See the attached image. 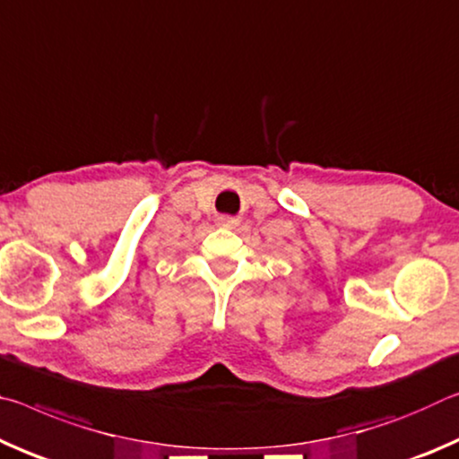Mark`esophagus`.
Here are the masks:
<instances>
[{
  "label": "esophagus",
  "instance_id": "34e87169",
  "mask_svg": "<svg viewBox=\"0 0 459 459\" xmlns=\"http://www.w3.org/2000/svg\"><path fill=\"white\" fill-rule=\"evenodd\" d=\"M219 221H221L222 227H235V224H237V221L232 219V216H221Z\"/></svg>",
  "mask_w": 459,
  "mask_h": 459
}]
</instances>
